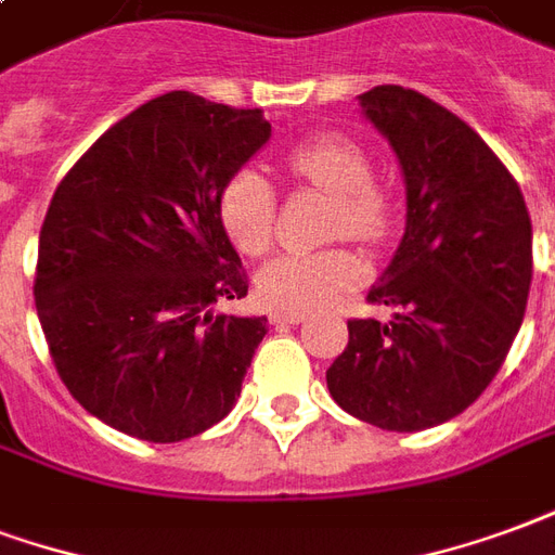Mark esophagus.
Returning a JSON list of instances; mask_svg holds the SVG:
<instances>
[{"mask_svg": "<svg viewBox=\"0 0 555 555\" xmlns=\"http://www.w3.org/2000/svg\"><path fill=\"white\" fill-rule=\"evenodd\" d=\"M269 319H272V325H301L307 317L305 313H295V310H272Z\"/></svg>", "mask_w": 555, "mask_h": 555, "instance_id": "1", "label": "esophagus"}]
</instances>
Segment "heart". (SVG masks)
I'll list each match as a JSON object with an SVG mask.
<instances>
[{"mask_svg": "<svg viewBox=\"0 0 555 555\" xmlns=\"http://www.w3.org/2000/svg\"><path fill=\"white\" fill-rule=\"evenodd\" d=\"M289 168L319 192L334 197L331 233L361 242H378L387 230L382 194L372 189L370 159L354 141L322 135L289 153ZM221 224L242 254L257 257L274 238V192L262 173H233L221 192ZM363 262L346 248L289 250L266 262L257 274V289L266 305L278 310H317L337 301L339 295L361 286Z\"/></svg>", "mask_w": 555, "mask_h": 555, "instance_id": "heart-1", "label": "heart"}]
</instances>
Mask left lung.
<instances>
[{
	"label": "left lung",
	"instance_id": "1",
	"mask_svg": "<svg viewBox=\"0 0 555 555\" xmlns=\"http://www.w3.org/2000/svg\"><path fill=\"white\" fill-rule=\"evenodd\" d=\"M358 100L399 159L408 212L366 295L393 319H351L327 390L370 426L423 431L470 408L503 366L527 313L532 224L515 177L449 108L402 85Z\"/></svg>",
	"mask_w": 555,
	"mask_h": 555
}]
</instances>
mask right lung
<instances>
[{
    "mask_svg": "<svg viewBox=\"0 0 555 555\" xmlns=\"http://www.w3.org/2000/svg\"><path fill=\"white\" fill-rule=\"evenodd\" d=\"M269 139L262 108L171 91L103 132L52 194L38 319L73 399L106 426L177 443L236 405L269 319L216 313L248 295L218 204Z\"/></svg>",
    "mask_w": 555,
    "mask_h": 555,
    "instance_id": "1",
    "label": "right lung"
}]
</instances>
